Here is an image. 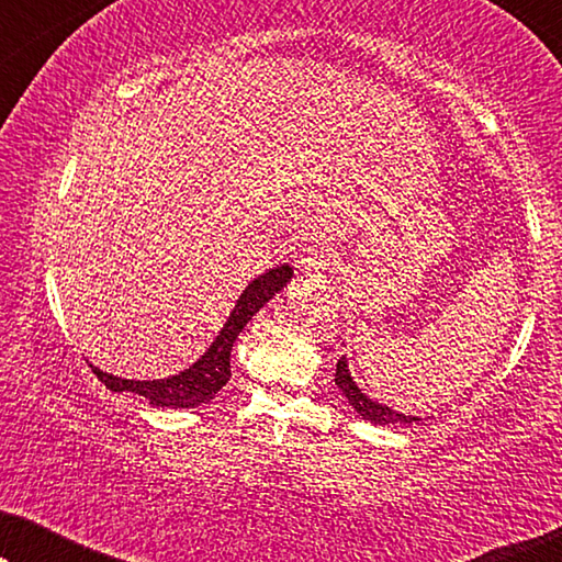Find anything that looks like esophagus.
<instances>
[{"instance_id": "34e87169", "label": "esophagus", "mask_w": 562, "mask_h": 562, "mask_svg": "<svg viewBox=\"0 0 562 562\" xmlns=\"http://www.w3.org/2000/svg\"><path fill=\"white\" fill-rule=\"evenodd\" d=\"M296 266L302 268V271H317V268L329 266V258L322 250L319 252L317 250H306V256L299 258Z\"/></svg>"}]
</instances>
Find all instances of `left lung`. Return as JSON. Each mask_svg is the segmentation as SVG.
I'll return each instance as SVG.
<instances>
[{
    "label": "left lung",
    "instance_id": "8db88e82",
    "mask_svg": "<svg viewBox=\"0 0 562 562\" xmlns=\"http://www.w3.org/2000/svg\"><path fill=\"white\" fill-rule=\"evenodd\" d=\"M335 383L345 394V398H348L352 409H356L363 419H371L373 425H412V422H419V417H412V414L406 417V414H398L391 409V406H383L379 402H373V398H368L363 391L358 389V383L352 381V375L348 371V360L345 358L337 360Z\"/></svg>",
    "mask_w": 562,
    "mask_h": 562
}]
</instances>
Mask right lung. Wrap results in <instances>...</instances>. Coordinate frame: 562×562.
I'll return each mask as SVG.
<instances>
[{
	"instance_id": "1",
	"label": "right lung",
	"mask_w": 562,
	"mask_h": 562,
	"mask_svg": "<svg viewBox=\"0 0 562 562\" xmlns=\"http://www.w3.org/2000/svg\"><path fill=\"white\" fill-rule=\"evenodd\" d=\"M291 266L283 263L279 268H271L263 276H258L256 281H250L245 291L237 299L235 310L229 312L225 327L220 329V335L214 337L210 350L196 360L194 366H189L187 371L171 379H158V381H130L120 379V375L104 373L99 368L91 366V371L97 373V379L104 383L110 391H133L137 396H145L153 406H168V409H194L212 402L214 394L229 381V352L237 335L243 333V327L248 325L260 306L271 302L279 291L286 286L291 279Z\"/></svg>"
}]
</instances>
